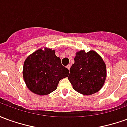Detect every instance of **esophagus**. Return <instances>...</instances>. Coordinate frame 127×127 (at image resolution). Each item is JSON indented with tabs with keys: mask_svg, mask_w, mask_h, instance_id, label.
Listing matches in <instances>:
<instances>
[{
	"mask_svg": "<svg viewBox=\"0 0 127 127\" xmlns=\"http://www.w3.org/2000/svg\"><path fill=\"white\" fill-rule=\"evenodd\" d=\"M70 67H71V65H70V64H68V65L66 66V68L69 69H69H70Z\"/></svg>",
	"mask_w": 127,
	"mask_h": 127,
	"instance_id": "1",
	"label": "esophagus"
}]
</instances>
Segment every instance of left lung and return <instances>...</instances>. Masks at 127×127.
Instances as JSON below:
<instances>
[{
	"label": "left lung",
	"mask_w": 127,
	"mask_h": 127,
	"mask_svg": "<svg viewBox=\"0 0 127 127\" xmlns=\"http://www.w3.org/2000/svg\"><path fill=\"white\" fill-rule=\"evenodd\" d=\"M75 63L70 68L68 76L75 91L84 95L97 93L106 79V65L97 53L91 50L76 52Z\"/></svg>",
	"instance_id": "left-lung-1"
}]
</instances>
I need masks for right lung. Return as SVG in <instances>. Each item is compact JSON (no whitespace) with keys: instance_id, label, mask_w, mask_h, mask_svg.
Listing matches in <instances>:
<instances>
[{"instance_id":"obj_1","label":"right lung","mask_w":127,"mask_h":127,"mask_svg":"<svg viewBox=\"0 0 127 127\" xmlns=\"http://www.w3.org/2000/svg\"><path fill=\"white\" fill-rule=\"evenodd\" d=\"M69 69L62 65L55 51L39 49L29 56L23 66L26 86L33 93L46 95L57 88L59 81L69 75Z\"/></svg>"}]
</instances>
